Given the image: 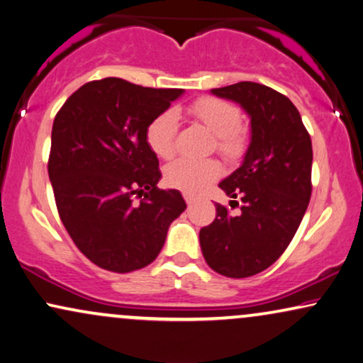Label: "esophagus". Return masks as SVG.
<instances>
[{
    "mask_svg": "<svg viewBox=\"0 0 363 363\" xmlns=\"http://www.w3.org/2000/svg\"><path fill=\"white\" fill-rule=\"evenodd\" d=\"M184 199H186V202H187V206H192V204H194V202H196V199H194V197H192L191 194H187V192H184Z\"/></svg>",
    "mask_w": 363,
    "mask_h": 363,
    "instance_id": "esophagus-1",
    "label": "esophagus"
}]
</instances>
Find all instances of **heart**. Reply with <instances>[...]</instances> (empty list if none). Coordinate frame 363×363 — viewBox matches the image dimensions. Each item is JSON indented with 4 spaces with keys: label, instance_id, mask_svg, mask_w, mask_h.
<instances>
[{
    "label": "heart",
    "instance_id": "obj_1",
    "mask_svg": "<svg viewBox=\"0 0 363 363\" xmlns=\"http://www.w3.org/2000/svg\"><path fill=\"white\" fill-rule=\"evenodd\" d=\"M192 118L204 124L217 138V149L227 159H238L244 154L247 138L240 131V111L234 104L216 98H201L191 104ZM179 129L177 111L167 109L156 116L146 129L149 147L156 156L169 159L176 152ZM220 176V166L212 159L192 161L177 159L166 169V179L172 187L197 196L204 192Z\"/></svg>",
    "mask_w": 363,
    "mask_h": 363
}]
</instances>
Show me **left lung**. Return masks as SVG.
<instances>
[{
    "label": "left lung",
    "mask_w": 363,
    "mask_h": 363,
    "mask_svg": "<svg viewBox=\"0 0 363 363\" xmlns=\"http://www.w3.org/2000/svg\"><path fill=\"white\" fill-rule=\"evenodd\" d=\"M211 93L247 113L250 143L240 167L219 184L240 197V214L216 204L214 222L199 232L201 249L217 274L244 279L270 267L301 225L312 194V141L292 101L272 88L242 81Z\"/></svg>",
    "instance_id": "obj_1"
}]
</instances>
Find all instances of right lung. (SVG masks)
<instances>
[{"instance_id": "add662e5", "label": "right lung", "mask_w": 363, "mask_h": 363, "mask_svg": "<svg viewBox=\"0 0 363 363\" xmlns=\"http://www.w3.org/2000/svg\"><path fill=\"white\" fill-rule=\"evenodd\" d=\"M184 89H152L119 77L81 86L56 114L48 174L57 212L76 247L111 272L146 267L186 209L159 189L146 129ZM145 196L139 203L133 196Z\"/></svg>"}]
</instances>
